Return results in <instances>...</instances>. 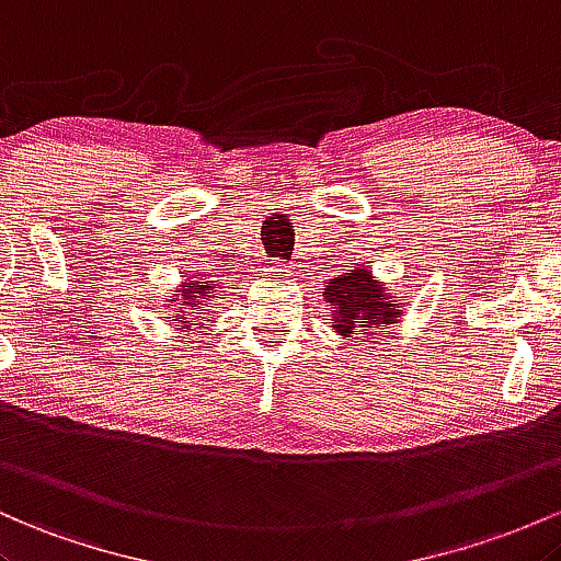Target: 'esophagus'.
<instances>
[{"instance_id":"1","label":"esophagus","mask_w":561,"mask_h":561,"mask_svg":"<svg viewBox=\"0 0 561 561\" xmlns=\"http://www.w3.org/2000/svg\"><path fill=\"white\" fill-rule=\"evenodd\" d=\"M286 273H288V270L283 267V262L270 264V267L264 270V275H267V278H273V280H283V278H286Z\"/></svg>"}]
</instances>
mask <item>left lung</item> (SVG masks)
I'll return each instance as SVG.
<instances>
[{
  "instance_id": "left-lung-1",
  "label": "left lung",
  "mask_w": 561,
  "mask_h": 561,
  "mask_svg": "<svg viewBox=\"0 0 561 561\" xmlns=\"http://www.w3.org/2000/svg\"><path fill=\"white\" fill-rule=\"evenodd\" d=\"M323 301H329L331 323L342 336L360 333L363 339H370L379 329H389L402 318L400 297L383 288V283L376 280L363 264L331 278L323 288Z\"/></svg>"
}]
</instances>
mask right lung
<instances>
[{
  "label": "right lung",
  "instance_id": "obj_1",
  "mask_svg": "<svg viewBox=\"0 0 561 561\" xmlns=\"http://www.w3.org/2000/svg\"><path fill=\"white\" fill-rule=\"evenodd\" d=\"M219 288H222V283L214 275H182L178 294L167 305L172 310V320H178L182 329L191 331L201 320V314L206 312V307L214 299H219Z\"/></svg>",
  "mask_w": 561,
  "mask_h": 561
}]
</instances>
